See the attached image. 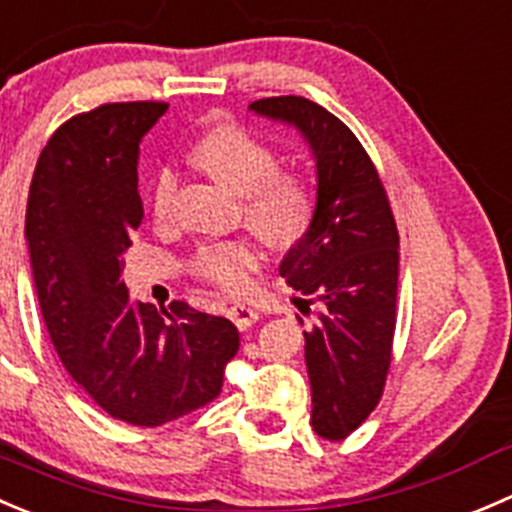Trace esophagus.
<instances>
[{
    "mask_svg": "<svg viewBox=\"0 0 512 512\" xmlns=\"http://www.w3.org/2000/svg\"><path fill=\"white\" fill-rule=\"evenodd\" d=\"M229 318L239 328H249L258 321V313L251 306H244V303H236V306L229 308Z\"/></svg>",
    "mask_w": 512,
    "mask_h": 512,
    "instance_id": "1",
    "label": "esophagus"
}]
</instances>
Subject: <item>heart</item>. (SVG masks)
I'll list each match as a JSON object with an SVG mask.
<instances>
[{"label": "heart", "mask_w": 512, "mask_h": 512, "mask_svg": "<svg viewBox=\"0 0 512 512\" xmlns=\"http://www.w3.org/2000/svg\"><path fill=\"white\" fill-rule=\"evenodd\" d=\"M194 161L241 194V216L268 244H296L311 226L316 211L313 184L298 169L281 166L276 146L254 131L239 124L216 126L196 141ZM176 189L179 176L161 169L154 186V214L159 221L174 214ZM258 266L261 251L251 236L211 241L191 258V271L226 293H244Z\"/></svg>", "instance_id": "b5f03b06"}]
</instances>
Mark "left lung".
Listing matches in <instances>:
<instances>
[{"mask_svg": "<svg viewBox=\"0 0 512 512\" xmlns=\"http://www.w3.org/2000/svg\"><path fill=\"white\" fill-rule=\"evenodd\" d=\"M256 114L288 121L316 156V211L288 251L281 276L321 303L306 331L311 426L343 440L373 411L393 361L398 298V229L376 164L338 116L303 96H268ZM303 326V321H301Z\"/></svg>", "mask_w": 512, "mask_h": 512, "instance_id": "obj_1", "label": "left lung"}]
</instances>
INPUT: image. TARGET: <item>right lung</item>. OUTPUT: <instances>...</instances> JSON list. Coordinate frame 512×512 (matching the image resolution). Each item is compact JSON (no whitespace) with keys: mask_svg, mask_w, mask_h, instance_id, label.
<instances>
[{"mask_svg":"<svg viewBox=\"0 0 512 512\" xmlns=\"http://www.w3.org/2000/svg\"><path fill=\"white\" fill-rule=\"evenodd\" d=\"M164 101H116L64 121L29 186L27 241L49 338L116 421L156 428L209 406L239 353L229 318L186 301L134 303L124 254L141 226L139 141Z\"/></svg>","mask_w":512,"mask_h":512,"instance_id":"right-lung-1","label":"right lung"}]
</instances>
